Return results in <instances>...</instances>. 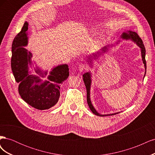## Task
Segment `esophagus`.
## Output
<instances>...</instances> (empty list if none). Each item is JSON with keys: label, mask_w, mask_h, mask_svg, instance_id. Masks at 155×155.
<instances>
[{"label": "esophagus", "mask_w": 155, "mask_h": 155, "mask_svg": "<svg viewBox=\"0 0 155 155\" xmlns=\"http://www.w3.org/2000/svg\"><path fill=\"white\" fill-rule=\"evenodd\" d=\"M78 68H79V71L82 72V71H83V70H87V69H88V67L87 66L86 64H81L79 65V67H78Z\"/></svg>", "instance_id": "esophagus-1"}]
</instances>
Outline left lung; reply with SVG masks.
Instances as JSON below:
<instances>
[{
  "label": "left lung",
  "mask_w": 155,
  "mask_h": 155,
  "mask_svg": "<svg viewBox=\"0 0 155 155\" xmlns=\"http://www.w3.org/2000/svg\"><path fill=\"white\" fill-rule=\"evenodd\" d=\"M121 37L124 39H127V40L131 39L133 42H134L135 43H137V45L140 48V49H141L142 61H143V63L144 64L145 69L146 70V61H145V46H144V45L143 43V41H142V39L139 37L137 33H136L134 31H128L127 32H124L122 35H121ZM107 50H108L107 46H105V47H104L101 50L102 51H98L96 54H93V56H94V57L92 55H91V57L88 58V61L91 62L92 60V59H91V58H94V59H96V57H98V56H99L101 53L106 52ZM90 60H91V61H90ZM83 81H84V83H85V87L87 88V104L88 105L89 108H90L91 111L93 112L94 114L97 115V116H110V115L112 116V115L120 113V112H117V113L110 114H100V113H98L94 108L92 103H91V99H90V90H91V74L90 72H87L85 74H84L83 75Z\"/></svg>",
  "instance_id": "1"
}]
</instances>
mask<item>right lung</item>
I'll use <instances>...</instances> for the list:
<instances>
[{"mask_svg": "<svg viewBox=\"0 0 155 155\" xmlns=\"http://www.w3.org/2000/svg\"><path fill=\"white\" fill-rule=\"evenodd\" d=\"M28 23L25 22L21 31L15 36L12 43V70L15 81L19 83L18 93L28 104L39 110L48 109L57 104L60 96V86L68 78L69 69L67 64H61L52 69L48 80L43 82L47 71L43 72L36 67L35 72L39 76L30 74L32 54L23 46L28 45Z\"/></svg>", "mask_w": 155, "mask_h": 155, "instance_id": "right-lung-1", "label": "right lung"}]
</instances>
